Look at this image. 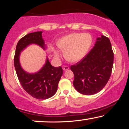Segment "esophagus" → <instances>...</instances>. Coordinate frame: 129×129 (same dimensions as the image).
Returning a JSON list of instances; mask_svg holds the SVG:
<instances>
[{"label":"esophagus","instance_id":"esophagus-1","mask_svg":"<svg viewBox=\"0 0 129 129\" xmlns=\"http://www.w3.org/2000/svg\"><path fill=\"white\" fill-rule=\"evenodd\" d=\"M69 69V67L67 66H63V70H68Z\"/></svg>","mask_w":129,"mask_h":129}]
</instances>
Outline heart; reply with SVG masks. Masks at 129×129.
<instances>
[{"mask_svg": "<svg viewBox=\"0 0 129 129\" xmlns=\"http://www.w3.org/2000/svg\"><path fill=\"white\" fill-rule=\"evenodd\" d=\"M91 37L88 33H73L63 37L57 42V46L64 51V57L70 62H77L82 60L87 53L91 46ZM54 56L58 58L60 53L54 51Z\"/></svg>", "mask_w": 129, "mask_h": 129, "instance_id": "heart-1", "label": "heart"}]
</instances>
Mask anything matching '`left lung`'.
<instances>
[{"label":"left lung","instance_id":"8db88e82","mask_svg":"<svg viewBox=\"0 0 129 129\" xmlns=\"http://www.w3.org/2000/svg\"><path fill=\"white\" fill-rule=\"evenodd\" d=\"M114 53L109 39L101 36L94 47L82 60L72 65L73 86L84 95H92L103 89L110 79Z\"/></svg>","mask_w":129,"mask_h":129}]
</instances>
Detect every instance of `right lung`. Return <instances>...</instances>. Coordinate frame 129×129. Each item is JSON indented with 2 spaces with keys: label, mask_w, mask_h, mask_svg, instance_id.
Segmentation results:
<instances>
[{
  "label": "right lung",
  "mask_w": 129,
  "mask_h": 129,
  "mask_svg": "<svg viewBox=\"0 0 129 129\" xmlns=\"http://www.w3.org/2000/svg\"><path fill=\"white\" fill-rule=\"evenodd\" d=\"M42 31L30 33L20 39L16 47L14 64L17 77L23 89L33 98L37 99H47L57 91L63 69L61 67H53L47 59L46 63L38 73L29 74L21 68L19 63L20 52L30 44L35 43L45 49Z\"/></svg>",
  "instance_id": "1"
}]
</instances>
